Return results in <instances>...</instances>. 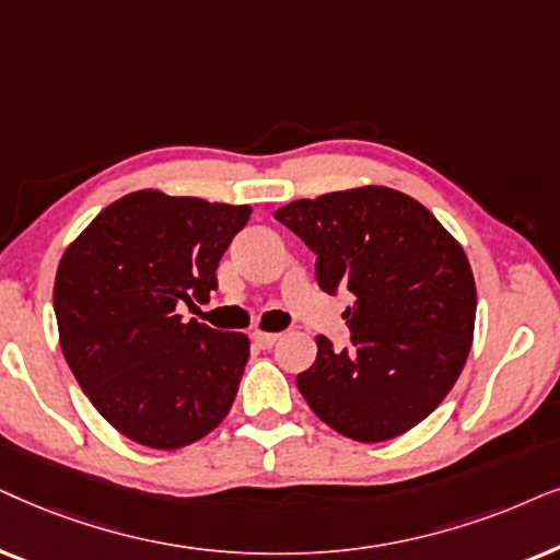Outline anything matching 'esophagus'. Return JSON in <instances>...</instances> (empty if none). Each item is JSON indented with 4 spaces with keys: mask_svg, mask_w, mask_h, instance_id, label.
<instances>
[{
    "mask_svg": "<svg viewBox=\"0 0 560 560\" xmlns=\"http://www.w3.org/2000/svg\"><path fill=\"white\" fill-rule=\"evenodd\" d=\"M279 338H281L279 332H253V340H256V346L260 348H271Z\"/></svg>",
    "mask_w": 560,
    "mask_h": 560,
    "instance_id": "34e87169",
    "label": "esophagus"
}]
</instances>
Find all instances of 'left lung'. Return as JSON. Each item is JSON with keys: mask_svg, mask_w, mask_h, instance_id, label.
<instances>
[{"mask_svg": "<svg viewBox=\"0 0 560 560\" xmlns=\"http://www.w3.org/2000/svg\"><path fill=\"white\" fill-rule=\"evenodd\" d=\"M276 220L317 253V284L348 289L350 346L317 335L296 376L319 420L358 443H384L445 399L471 350L476 284L464 248L428 207L389 186L296 199Z\"/></svg>", "mask_w": 560, "mask_h": 560, "instance_id": "obj_1", "label": "left lung"}]
</instances>
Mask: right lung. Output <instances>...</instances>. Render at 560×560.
Returning <instances> with one entry per match:
<instances>
[{"label": "right lung", "mask_w": 560, "mask_h": 560, "mask_svg": "<svg viewBox=\"0 0 560 560\" xmlns=\"http://www.w3.org/2000/svg\"><path fill=\"white\" fill-rule=\"evenodd\" d=\"M248 205L140 189L96 214L61 256L58 340L89 401L153 451L202 441L233 407L250 340L178 315L207 302Z\"/></svg>", "instance_id": "right-lung-1"}]
</instances>
